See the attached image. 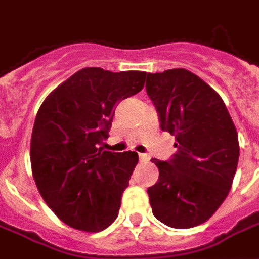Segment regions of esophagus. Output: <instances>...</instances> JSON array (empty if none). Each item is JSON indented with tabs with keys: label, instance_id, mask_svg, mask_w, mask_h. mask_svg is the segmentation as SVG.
Instances as JSON below:
<instances>
[{
	"label": "esophagus",
	"instance_id": "34e87169",
	"mask_svg": "<svg viewBox=\"0 0 259 259\" xmlns=\"http://www.w3.org/2000/svg\"><path fill=\"white\" fill-rule=\"evenodd\" d=\"M139 158H140V162H148L150 161V157L147 154H139Z\"/></svg>",
	"mask_w": 259,
	"mask_h": 259
}]
</instances>
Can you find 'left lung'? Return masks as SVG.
<instances>
[{
	"label": "left lung",
	"mask_w": 259,
	"mask_h": 259,
	"mask_svg": "<svg viewBox=\"0 0 259 259\" xmlns=\"http://www.w3.org/2000/svg\"><path fill=\"white\" fill-rule=\"evenodd\" d=\"M146 90L178 148L168 161L151 159L159 169L147 190L152 213L170 228H194L215 213L232 187L237 132L219 94L186 69L147 73Z\"/></svg>",
	"instance_id": "8db88e82"
}]
</instances>
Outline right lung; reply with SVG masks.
<instances>
[{"instance_id": "1", "label": "right lung", "mask_w": 259, "mask_h": 259, "mask_svg": "<svg viewBox=\"0 0 259 259\" xmlns=\"http://www.w3.org/2000/svg\"><path fill=\"white\" fill-rule=\"evenodd\" d=\"M146 72L84 68L44 100L31 133L37 189L57 217L84 232H101L118 218L137 152L102 150L118 104L144 87Z\"/></svg>"}]
</instances>
